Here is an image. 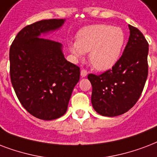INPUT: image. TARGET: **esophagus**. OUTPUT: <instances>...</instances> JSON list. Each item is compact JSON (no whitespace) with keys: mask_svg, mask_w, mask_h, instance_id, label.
<instances>
[{"mask_svg":"<svg viewBox=\"0 0 157 157\" xmlns=\"http://www.w3.org/2000/svg\"><path fill=\"white\" fill-rule=\"evenodd\" d=\"M87 71L86 70V69H82V70L81 71V76H82V77H85V76H87Z\"/></svg>","mask_w":157,"mask_h":157,"instance_id":"esophagus-1","label":"esophagus"}]
</instances>
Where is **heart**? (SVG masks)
<instances>
[{
    "label": "heart",
    "mask_w": 157,
    "mask_h": 157,
    "mask_svg": "<svg viewBox=\"0 0 157 157\" xmlns=\"http://www.w3.org/2000/svg\"><path fill=\"white\" fill-rule=\"evenodd\" d=\"M125 42L122 29L109 25H93L82 29L76 35V42L69 44L70 51L77 59L84 52H90V63L100 71L113 67L120 57Z\"/></svg>",
    "instance_id": "obj_1"
}]
</instances>
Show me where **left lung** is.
<instances>
[{
  "mask_svg": "<svg viewBox=\"0 0 157 157\" xmlns=\"http://www.w3.org/2000/svg\"><path fill=\"white\" fill-rule=\"evenodd\" d=\"M128 27V42L115 65L100 75H88L92 105L103 116L121 115L133 107L147 78L148 43L138 29Z\"/></svg>",
  "mask_w": 157,
  "mask_h": 157,
  "instance_id": "obj_1",
  "label": "left lung"
}]
</instances>
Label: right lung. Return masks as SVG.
Here are the masks:
<instances>
[{
  "instance_id": "add662e5",
  "label": "right lung",
  "mask_w": 157,
  "mask_h": 157,
  "mask_svg": "<svg viewBox=\"0 0 157 157\" xmlns=\"http://www.w3.org/2000/svg\"><path fill=\"white\" fill-rule=\"evenodd\" d=\"M63 19L44 20L25 26L10 48V81L23 107L36 118L52 120L67 112L80 67L65 59L62 44L39 38L55 30Z\"/></svg>"
}]
</instances>
